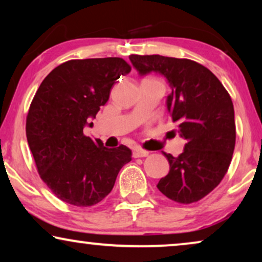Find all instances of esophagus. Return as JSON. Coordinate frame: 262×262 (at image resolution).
<instances>
[{
  "label": "esophagus",
  "instance_id": "34e87169",
  "mask_svg": "<svg viewBox=\"0 0 262 262\" xmlns=\"http://www.w3.org/2000/svg\"><path fill=\"white\" fill-rule=\"evenodd\" d=\"M148 155H149V151H146V150H143L139 148H136L134 150V157H146Z\"/></svg>",
  "mask_w": 262,
  "mask_h": 262
}]
</instances>
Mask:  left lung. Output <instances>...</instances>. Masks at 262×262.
I'll return each mask as SVG.
<instances>
[{
    "instance_id": "8db88e82",
    "label": "left lung",
    "mask_w": 262,
    "mask_h": 262,
    "mask_svg": "<svg viewBox=\"0 0 262 262\" xmlns=\"http://www.w3.org/2000/svg\"><path fill=\"white\" fill-rule=\"evenodd\" d=\"M130 60L141 76L154 71L167 78L171 88L168 112L186 139L179 156L163 152L169 173L157 188L177 203L198 202L220 185L230 166L236 141L230 95L207 68L194 60L160 55H131Z\"/></svg>"
}]
</instances>
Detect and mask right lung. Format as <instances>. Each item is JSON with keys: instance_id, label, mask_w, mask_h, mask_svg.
<instances>
[{"instance_id": "obj_1", "label": "right lung", "mask_w": 262, "mask_h": 262, "mask_svg": "<svg viewBox=\"0 0 262 262\" xmlns=\"http://www.w3.org/2000/svg\"><path fill=\"white\" fill-rule=\"evenodd\" d=\"M130 71L118 57L71 59L55 68L35 93L26 119L27 142L41 180L63 202L83 207L100 203L131 161L127 146L106 148L83 134L116 81Z\"/></svg>"}]
</instances>
